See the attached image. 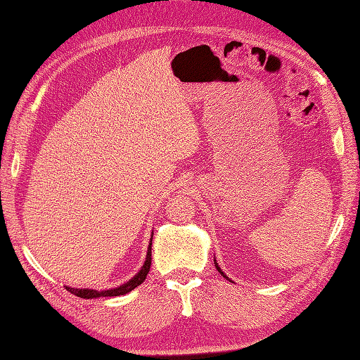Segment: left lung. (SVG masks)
Segmentation results:
<instances>
[{
	"mask_svg": "<svg viewBox=\"0 0 360 360\" xmlns=\"http://www.w3.org/2000/svg\"><path fill=\"white\" fill-rule=\"evenodd\" d=\"M214 266H216V269H217V271H219V272H221V275H222V276H224V278H226V279H229V278H228V276H226V275H225V274H224V272H222V271H221V268H219V264H217V262H216V259H214Z\"/></svg>",
	"mask_w": 360,
	"mask_h": 360,
	"instance_id": "left-lung-1",
	"label": "left lung"
}]
</instances>
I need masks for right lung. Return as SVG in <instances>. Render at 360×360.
<instances>
[{
    "label": "right lung",
    "instance_id": "add662e5",
    "mask_svg": "<svg viewBox=\"0 0 360 360\" xmlns=\"http://www.w3.org/2000/svg\"><path fill=\"white\" fill-rule=\"evenodd\" d=\"M151 244H153V233H151V240H150L148 250H147V257H146V262L143 264V268L139 269V272L134 278H131L127 284H123V285H120L117 288L103 290V291L89 290V288H70V287H66L68 291H70L72 294H75L77 297H81V299H97V297H115V295H123V294L132 291L138 285H141L144 281H146V278H147V274L150 271V264H151Z\"/></svg>",
    "mask_w": 360,
    "mask_h": 360
}]
</instances>
